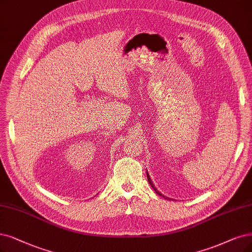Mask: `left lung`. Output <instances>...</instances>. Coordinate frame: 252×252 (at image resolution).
<instances>
[{"instance_id":"8db88e82","label":"left lung","mask_w":252,"mask_h":252,"mask_svg":"<svg viewBox=\"0 0 252 252\" xmlns=\"http://www.w3.org/2000/svg\"><path fill=\"white\" fill-rule=\"evenodd\" d=\"M147 177H148V181H149V184L151 185V187H152L154 190H155V192L157 193V194H159L160 196H162V197H164L165 199H169V197H166L165 195H163V194H161L159 191L156 189V187L154 186V184H153V182H152V180H151V178H150V176H149V174H148V172H147Z\"/></svg>"}]
</instances>
